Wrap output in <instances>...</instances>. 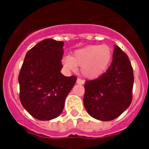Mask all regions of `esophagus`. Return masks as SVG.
I'll return each mask as SVG.
<instances>
[{"instance_id": "obj_1", "label": "esophagus", "mask_w": 149, "mask_h": 149, "mask_svg": "<svg viewBox=\"0 0 149 149\" xmlns=\"http://www.w3.org/2000/svg\"><path fill=\"white\" fill-rule=\"evenodd\" d=\"M77 84H80V85H83V84H84V81H83V80H81V79L77 78Z\"/></svg>"}]
</instances>
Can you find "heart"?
<instances>
[{"label": "heart", "instance_id": "heart-1", "mask_svg": "<svg viewBox=\"0 0 149 149\" xmlns=\"http://www.w3.org/2000/svg\"><path fill=\"white\" fill-rule=\"evenodd\" d=\"M112 49L107 45H91L74 51L72 56L63 60L68 72H76L81 67V73L87 79H95L104 74L110 64Z\"/></svg>", "mask_w": 149, "mask_h": 149}]
</instances>
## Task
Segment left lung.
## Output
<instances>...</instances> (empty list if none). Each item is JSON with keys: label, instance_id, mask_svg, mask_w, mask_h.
Returning a JSON list of instances; mask_svg holds the SVG:
<instances>
[{"label": "left lung", "instance_id": "8db88e82", "mask_svg": "<svg viewBox=\"0 0 149 149\" xmlns=\"http://www.w3.org/2000/svg\"><path fill=\"white\" fill-rule=\"evenodd\" d=\"M134 72L127 54L116 45L108 69L98 78L86 81L84 104L88 113L100 121L115 119L132 101Z\"/></svg>", "mask_w": 149, "mask_h": 149}]
</instances>
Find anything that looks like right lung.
Here are the masks:
<instances>
[{"mask_svg":"<svg viewBox=\"0 0 149 149\" xmlns=\"http://www.w3.org/2000/svg\"><path fill=\"white\" fill-rule=\"evenodd\" d=\"M62 41L46 39L27 51L18 83L22 106L35 119L51 120L61 114L65 100L77 81L60 72Z\"/></svg>","mask_w":149,"mask_h":149,"instance_id":"right-lung-1","label":"right lung"}]
</instances>
